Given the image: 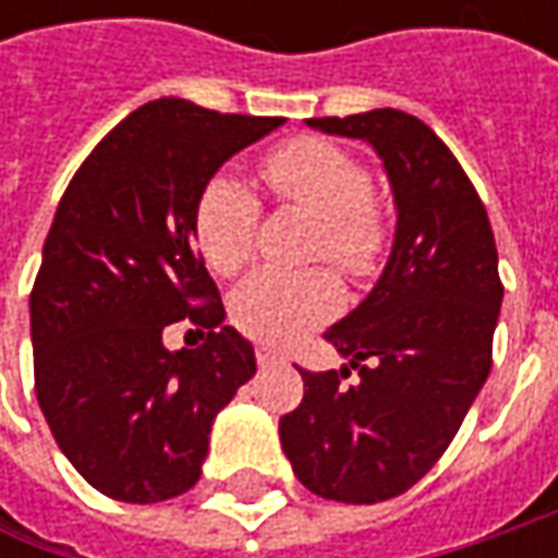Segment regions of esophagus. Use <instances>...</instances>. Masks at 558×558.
Masks as SVG:
<instances>
[{
    "label": "esophagus",
    "instance_id": "1",
    "mask_svg": "<svg viewBox=\"0 0 558 558\" xmlns=\"http://www.w3.org/2000/svg\"><path fill=\"white\" fill-rule=\"evenodd\" d=\"M257 363H260V366H279V363H286V356H279L276 351H269V348L260 344V348H257Z\"/></svg>",
    "mask_w": 558,
    "mask_h": 558
}]
</instances>
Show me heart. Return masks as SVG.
<instances>
[{
    "label": "heart",
    "instance_id": "1",
    "mask_svg": "<svg viewBox=\"0 0 558 558\" xmlns=\"http://www.w3.org/2000/svg\"><path fill=\"white\" fill-rule=\"evenodd\" d=\"M269 189L291 207L319 220L316 251L351 276H366L378 264L385 229L369 204L373 180L348 151L319 140H294L264 161ZM260 204L245 183L220 173L204 185L195 207V242L204 264L232 276L254 247ZM341 311V286L329 269H257L235 291L232 316L247 335L286 344Z\"/></svg>",
    "mask_w": 558,
    "mask_h": 558
}]
</instances>
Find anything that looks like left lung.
Here are the masks:
<instances>
[{
    "label": "left lung",
    "mask_w": 558,
    "mask_h": 558,
    "mask_svg": "<svg viewBox=\"0 0 558 558\" xmlns=\"http://www.w3.org/2000/svg\"><path fill=\"white\" fill-rule=\"evenodd\" d=\"M307 126L373 148L397 220L373 291L326 332L348 363L301 369L304 400L279 418V440L316 497L381 504L440 460L487 381L504 304L497 245L460 161L418 118L375 108ZM351 368L357 381L341 386Z\"/></svg>",
    "instance_id": "1"
}]
</instances>
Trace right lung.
Wrapping results in <instances>:
<instances>
[{
    "mask_svg": "<svg viewBox=\"0 0 558 558\" xmlns=\"http://www.w3.org/2000/svg\"><path fill=\"white\" fill-rule=\"evenodd\" d=\"M282 123L148 101L98 142L54 210L31 294L36 400L61 453L105 497L185 494L214 418L257 373L195 247V207L232 155ZM185 315L211 329L208 341L163 349L162 329Z\"/></svg>",
    "mask_w": 558,
    "mask_h": 558,
    "instance_id": "obj_1",
    "label": "right lung"
}]
</instances>
